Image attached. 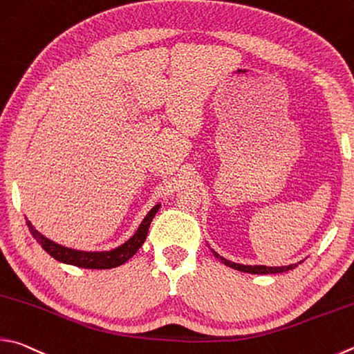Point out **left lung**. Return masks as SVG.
Returning a JSON list of instances; mask_svg holds the SVG:
<instances>
[{
  "label": "left lung",
  "mask_w": 354,
  "mask_h": 354,
  "mask_svg": "<svg viewBox=\"0 0 354 354\" xmlns=\"http://www.w3.org/2000/svg\"><path fill=\"white\" fill-rule=\"evenodd\" d=\"M212 252L216 257V259H220L221 263L224 265L229 266V268H234L236 271H241V272H248V274H279V272H286V271H291L295 266L299 265V263H294V265H288V266H265V265H240V263H235V261H230L227 259H224L220 254H216L214 249H212Z\"/></svg>",
  "instance_id": "obj_1"
}]
</instances>
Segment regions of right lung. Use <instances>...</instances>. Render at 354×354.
Listing matches in <instances>:
<instances>
[{
  "mask_svg": "<svg viewBox=\"0 0 354 354\" xmlns=\"http://www.w3.org/2000/svg\"><path fill=\"white\" fill-rule=\"evenodd\" d=\"M159 207L160 204H156L155 207L145 215L142 223L139 224L138 230L133 234L131 239H128L124 244H120V246L111 250H79L62 246V244L49 240L43 234L38 232V230L32 226V223L29 220H26V223H28V227L32 236H34L38 244H40V246L57 261L85 269H111L124 265V263L130 260L131 257L138 252L139 248L142 246L147 239V234H149L150 224Z\"/></svg>",
  "mask_w": 354,
  "mask_h": 354,
  "instance_id": "obj_1",
  "label": "right lung"
}]
</instances>
